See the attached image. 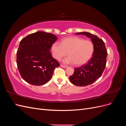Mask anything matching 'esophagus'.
<instances>
[{"label":"esophagus","mask_w":126,"mask_h":126,"mask_svg":"<svg viewBox=\"0 0 126 126\" xmlns=\"http://www.w3.org/2000/svg\"><path fill=\"white\" fill-rule=\"evenodd\" d=\"M60 66L62 67V68H67V66H65V65H63V64H60Z\"/></svg>","instance_id":"1"}]
</instances>
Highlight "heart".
<instances>
[{"mask_svg":"<svg viewBox=\"0 0 126 126\" xmlns=\"http://www.w3.org/2000/svg\"><path fill=\"white\" fill-rule=\"evenodd\" d=\"M51 50L55 59L60 60L68 54L69 56L63 60V63L80 66L88 62L92 57L94 45L90 40L70 37L64 39L61 44L55 42L52 45Z\"/></svg>","mask_w":126,"mask_h":126,"instance_id":"heart-1","label":"heart"}]
</instances>
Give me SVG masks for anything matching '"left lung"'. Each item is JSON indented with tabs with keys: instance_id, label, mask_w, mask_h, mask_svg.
<instances>
[{
	"instance_id": "obj_1",
	"label": "left lung",
	"mask_w": 126,
	"mask_h": 126,
	"mask_svg": "<svg viewBox=\"0 0 126 126\" xmlns=\"http://www.w3.org/2000/svg\"><path fill=\"white\" fill-rule=\"evenodd\" d=\"M76 34L90 38L94 45L92 58L84 65L75 68L74 74L69 77L72 84L84 87L91 84L101 77L106 67L108 54L104 41L97 36L86 32Z\"/></svg>"
}]
</instances>
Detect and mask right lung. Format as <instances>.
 Masks as SVG:
<instances>
[{
  "label": "right lung",
  "instance_id": "right-lung-1",
  "mask_svg": "<svg viewBox=\"0 0 126 126\" xmlns=\"http://www.w3.org/2000/svg\"><path fill=\"white\" fill-rule=\"evenodd\" d=\"M57 37L50 33L38 32L26 36L19 44L17 64L21 77L34 86L47 83L59 63L52 58L50 50Z\"/></svg>",
  "mask_w": 126,
  "mask_h": 126
}]
</instances>
